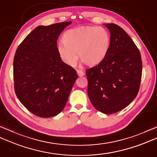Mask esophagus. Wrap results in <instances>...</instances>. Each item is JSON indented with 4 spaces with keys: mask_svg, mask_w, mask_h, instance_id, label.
I'll return each instance as SVG.
<instances>
[{
    "mask_svg": "<svg viewBox=\"0 0 157 157\" xmlns=\"http://www.w3.org/2000/svg\"><path fill=\"white\" fill-rule=\"evenodd\" d=\"M77 73H78V75L79 77H82V76H84L85 75V73H84V71H82V70H79V69L77 70Z\"/></svg>",
    "mask_w": 157,
    "mask_h": 157,
    "instance_id": "obj_1",
    "label": "esophagus"
}]
</instances>
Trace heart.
Wrapping results in <instances>:
<instances>
[{"label":"heart","mask_w":157,"mask_h":157,"mask_svg":"<svg viewBox=\"0 0 157 157\" xmlns=\"http://www.w3.org/2000/svg\"><path fill=\"white\" fill-rule=\"evenodd\" d=\"M63 41L57 44L58 53L63 61L71 67L78 61L77 54L86 65H98L107 55L111 45L109 32L95 26L70 29L64 33Z\"/></svg>","instance_id":"heart-1"}]
</instances>
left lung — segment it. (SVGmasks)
<instances>
[{
    "label": "left lung",
    "mask_w": 157,
    "mask_h": 157,
    "mask_svg": "<svg viewBox=\"0 0 157 157\" xmlns=\"http://www.w3.org/2000/svg\"><path fill=\"white\" fill-rule=\"evenodd\" d=\"M105 26L111 33L108 54L86 73L92 105L100 112L112 114L128 106L137 96L142 63L139 49L121 27L114 23Z\"/></svg>",
    "instance_id": "left-lung-1"
}]
</instances>
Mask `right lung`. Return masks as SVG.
I'll return each mask as SVG.
<instances>
[{
	"mask_svg": "<svg viewBox=\"0 0 157 157\" xmlns=\"http://www.w3.org/2000/svg\"><path fill=\"white\" fill-rule=\"evenodd\" d=\"M71 21L40 25L18 46L13 60L16 96L40 117L61 113L78 78L75 70L61 61L56 40Z\"/></svg>",
	"mask_w": 157,
	"mask_h": 157,
	"instance_id": "1",
	"label": "right lung"
}]
</instances>
